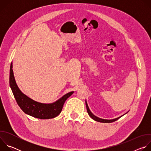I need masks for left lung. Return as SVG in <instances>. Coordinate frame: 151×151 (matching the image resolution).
I'll return each mask as SVG.
<instances>
[{
    "instance_id": "left-lung-1",
    "label": "left lung",
    "mask_w": 151,
    "mask_h": 151,
    "mask_svg": "<svg viewBox=\"0 0 151 151\" xmlns=\"http://www.w3.org/2000/svg\"><path fill=\"white\" fill-rule=\"evenodd\" d=\"M85 103H86V106H87V110L88 114H89V115H90L93 119H94V120L96 121L100 122L109 123V122H114V121L118 120V119H119V118L122 116H121L118 117V118H115V119H109H109H101V118H98V117L94 115H93V114L91 113V112L90 111V109H89V107H88V104H87V101H85Z\"/></svg>"
}]
</instances>
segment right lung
Segmentation results:
<instances>
[{"label":"right lung","mask_w":151,"mask_h":151,"mask_svg":"<svg viewBox=\"0 0 151 151\" xmlns=\"http://www.w3.org/2000/svg\"><path fill=\"white\" fill-rule=\"evenodd\" d=\"M9 85L16 101L22 111L35 118L43 119L57 116L62 111L64 102L73 93V91L70 92L52 104H43L36 102L29 98L19 90L14 78L12 63L10 66Z\"/></svg>","instance_id":"1"}]
</instances>
